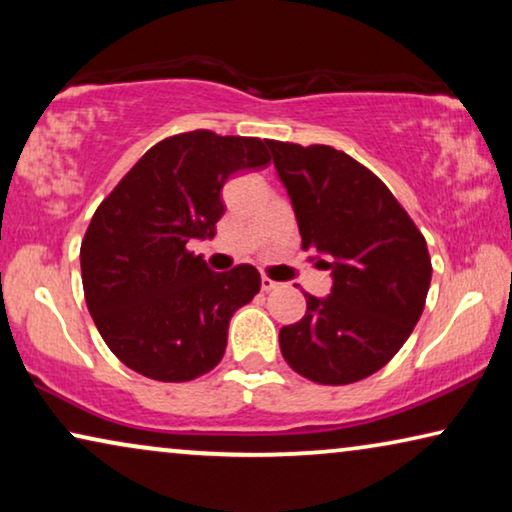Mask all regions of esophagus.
<instances>
[{
    "label": "esophagus",
    "instance_id": "1",
    "mask_svg": "<svg viewBox=\"0 0 512 512\" xmlns=\"http://www.w3.org/2000/svg\"><path fill=\"white\" fill-rule=\"evenodd\" d=\"M261 289L263 291H272V289H277V282L275 279H270V277H261Z\"/></svg>",
    "mask_w": 512,
    "mask_h": 512
}]
</instances>
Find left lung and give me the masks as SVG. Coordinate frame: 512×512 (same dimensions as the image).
<instances>
[{"instance_id": "1", "label": "left lung", "mask_w": 512, "mask_h": 512, "mask_svg": "<svg viewBox=\"0 0 512 512\" xmlns=\"http://www.w3.org/2000/svg\"><path fill=\"white\" fill-rule=\"evenodd\" d=\"M265 144L303 249L317 251L333 277L326 298L305 293V317L279 331V349L307 380L359 382L394 359L422 317L431 284L426 240L389 188L345 151Z\"/></svg>"}]
</instances>
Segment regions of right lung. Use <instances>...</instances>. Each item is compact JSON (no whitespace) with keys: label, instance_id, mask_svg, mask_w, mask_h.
<instances>
[{"label":"right lung","instance_id":"right-lung-1","mask_svg":"<svg viewBox=\"0 0 512 512\" xmlns=\"http://www.w3.org/2000/svg\"><path fill=\"white\" fill-rule=\"evenodd\" d=\"M268 163L258 137L184 132L151 146L97 207L81 242L83 293L107 347L135 373L188 382L223 359L230 317L261 275L254 265L214 272L186 247L214 237L223 184Z\"/></svg>","mask_w":512,"mask_h":512}]
</instances>
